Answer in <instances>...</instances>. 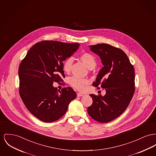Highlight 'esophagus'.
<instances>
[{"label":"esophagus","mask_w":156,"mask_h":156,"mask_svg":"<svg viewBox=\"0 0 156 156\" xmlns=\"http://www.w3.org/2000/svg\"><path fill=\"white\" fill-rule=\"evenodd\" d=\"M83 94L82 93H80V92L77 93V97H83Z\"/></svg>","instance_id":"obj_1"}]
</instances>
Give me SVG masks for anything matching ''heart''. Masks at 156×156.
<instances>
[{
	"label": "heart",
	"mask_w": 156,
	"mask_h": 156,
	"mask_svg": "<svg viewBox=\"0 0 156 156\" xmlns=\"http://www.w3.org/2000/svg\"><path fill=\"white\" fill-rule=\"evenodd\" d=\"M80 59L89 69H93L97 65V61L94 56L88 52H84L80 56ZM73 57L67 58L63 63V69L65 73H68L71 71L73 64ZM89 83V81L86 78H82L76 76H73L69 78V83L74 88L82 91L85 87Z\"/></svg>",
	"instance_id": "b5f03b06"
}]
</instances>
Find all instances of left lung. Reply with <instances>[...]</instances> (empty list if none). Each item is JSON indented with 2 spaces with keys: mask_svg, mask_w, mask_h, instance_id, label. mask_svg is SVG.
Wrapping results in <instances>:
<instances>
[{
  "mask_svg": "<svg viewBox=\"0 0 156 156\" xmlns=\"http://www.w3.org/2000/svg\"><path fill=\"white\" fill-rule=\"evenodd\" d=\"M100 56L104 65L92 85L105 89L104 96L90 94L91 105L87 112L92 119L100 122H108L120 116L127 109L135 91L133 65L121 49L107 44L90 46Z\"/></svg>",
  "mask_w": 156,
  "mask_h": 156,
  "instance_id": "1",
  "label": "left lung"
}]
</instances>
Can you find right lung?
<instances>
[{"mask_svg":"<svg viewBox=\"0 0 156 156\" xmlns=\"http://www.w3.org/2000/svg\"><path fill=\"white\" fill-rule=\"evenodd\" d=\"M80 44L42 41L29 49L19 66V92L29 111L37 119L52 122L62 117L76 94L71 87L59 91L53 83L64 82L62 61Z\"/></svg>","mask_w":156,"mask_h":156,"instance_id":"add662e5","label":"right lung"}]
</instances>
